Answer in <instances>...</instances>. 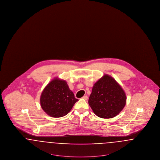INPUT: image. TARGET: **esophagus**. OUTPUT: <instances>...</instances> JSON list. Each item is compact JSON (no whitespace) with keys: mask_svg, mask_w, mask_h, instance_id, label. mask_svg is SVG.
Masks as SVG:
<instances>
[{"mask_svg":"<svg viewBox=\"0 0 160 160\" xmlns=\"http://www.w3.org/2000/svg\"><path fill=\"white\" fill-rule=\"evenodd\" d=\"M82 98H83V99H85V100H87L88 98V96L85 95V96H83V97H82Z\"/></svg>","mask_w":160,"mask_h":160,"instance_id":"34e87169","label":"esophagus"}]
</instances>
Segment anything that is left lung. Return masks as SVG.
<instances>
[{"label":"left lung","instance_id":"obj_1","mask_svg":"<svg viewBox=\"0 0 160 160\" xmlns=\"http://www.w3.org/2000/svg\"><path fill=\"white\" fill-rule=\"evenodd\" d=\"M126 101L122 87L112 77L105 74L94 84L88 102L97 116L110 119L122 111Z\"/></svg>","mask_w":160,"mask_h":160}]
</instances>
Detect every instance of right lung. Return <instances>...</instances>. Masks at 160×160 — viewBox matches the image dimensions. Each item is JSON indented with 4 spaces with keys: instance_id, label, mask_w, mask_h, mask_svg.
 Returning <instances> with one entry per match:
<instances>
[{
    "instance_id": "add662e5",
    "label": "right lung",
    "mask_w": 160,
    "mask_h": 160,
    "mask_svg": "<svg viewBox=\"0 0 160 160\" xmlns=\"http://www.w3.org/2000/svg\"><path fill=\"white\" fill-rule=\"evenodd\" d=\"M78 101L67 82L58 78H54L46 86L40 97L42 110L53 118L67 115Z\"/></svg>"
}]
</instances>
